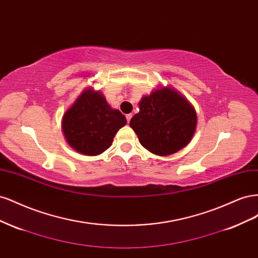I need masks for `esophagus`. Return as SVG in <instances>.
Segmentation results:
<instances>
[{"instance_id":"1","label":"esophagus","mask_w":258,"mask_h":258,"mask_svg":"<svg viewBox=\"0 0 258 258\" xmlns=\"http://www.w3.org/2000/svg\"><path fill=\"white\" fill-rule=\"evenodd\" d=\"M126 118H127V121L130 122V120H131V118H132V114H127V115H126Z\"/></svg>"}]
</instances>
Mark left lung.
<instances>
[{"instance_id":"8db88e82","label":"left lung","mask_w":258,"mask_h":258,"mask_svg":"<svg viewBox=\"0 0 258 258\" xmlns=\"http://www.w3.org/2000/svg\"><path fill=\"white\" fill-rule=\"evenodd\" d=\"M140 112L130 127L140 143L158 156L174 154L189 143L197 124V115L188 101L170 88L155 90L142 98Z\"/></svg>"}]
</instances>
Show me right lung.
<instances>
[{"instance_id": "right-lung-1", "label": "right lung", "mask_w": 258, "mask_h": 258, "mask_svg": "<svg viewBox=\"0 0 258 258\" xmlns=\"http://www.w3.org/2000/svg\"><path fill=\"white\" fill-rule=\"evenodd\" d=\"M127 119L107 104L99 91L86 89L69 108L62 120L67 142L75 151L87 156L102 154Z\"/></svg>"}]
</instances>
